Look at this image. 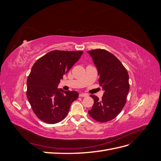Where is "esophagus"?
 <instances>
[{"mask_svg":"<svg viewBox=\"0 0 161 161\" xmlns=\"http://www.w3.org/2000/svg\"><path fill=\"white\" fill-rule=\"evenodd\" d=\"M79 96H80V97H86L88 96V95L86 94V93H80V94L79 95Z\"/></svg>","mask_w":161,"mask_h":161,"instance_id":"obj_1","label":"esophagus"}]
</instances>
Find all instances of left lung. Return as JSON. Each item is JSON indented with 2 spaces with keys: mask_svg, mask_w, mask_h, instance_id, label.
Returning a JSON list of instances; mask_svg holds the SVG:
<instances>
[{
  "mask_svg": "<svg viewBox=\"0 0 161 161\" xmlns=\"http://www.w3.org/2000/svg\"><path fill=\"white\" fill-rule=\"evenodd\" d=\"M96 66L99 84L104 91L101 100L94 95V104L89 114L103 123L114 119L122 110L130 90L129 75L121 62L109 52L96 49L87 52Z\"/></svg>",
  "mask_w": 161,
  "mask_h": 161,
  "instance_id": "8db88e82",
  "label": "left lung"
}]
</instances>
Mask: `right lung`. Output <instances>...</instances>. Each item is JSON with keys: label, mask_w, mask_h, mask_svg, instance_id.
Returning a JSON list of instances; mask_svg holds the SVG:
<instances>
[{"label": "right lung", "mask_w": 161, "mask_h": 161, "mask_svg": "<svg viewBox=\"0 0 161 161\" xmlns=\"http://www.w3.org/2000/svg\"><path fill=\"white\" fill-rule=\"evenodd\" d=\"M83 52L53 50L38 59L27 80V97L37 118L53 124L64 119L79 97L75 91L58 89L63 75L80 59Z\"/></svg>", "instance_id": "1"}]
</instances>
